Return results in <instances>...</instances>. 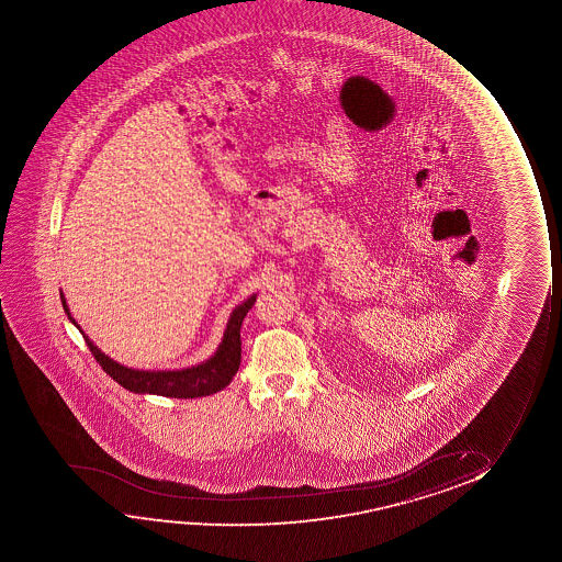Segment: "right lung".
<instances>
[{
  "label": "right lung",
  "instance_id": "1",
  "mask_svg": "<svg viewBox=\"0 0 562 562\" xmlns=\"http://www.w3.org/2000/svg\"><path fill=\"white\" fill-rule=\"evenodd\" d=\"M257 295H251L246 303L234 308L231 321L226 324L223 344L218 346L215 357H211L207 362L184 370H157V372H147V370L126 369L119 362L111 361L108 355L101 353L98 347L85 336L86 346L90 347L93 359L100 362L101 369L108 372L109 376L115 382L126 387L128 392L134 393H155L162 397H177V400H193V397H203V395H213L221 392L226 385L231 384L232 378L238 372L239 362H241V339H239V328L246 318L247 311L254 307ZM63 308L70 316L69 307L63 297ZM72 324L75 321H72ZM78 330L80 326L77 324Z\"/></svg>",
  "mask_w": 562,
  "mask_h": 562
}]
</instances>
